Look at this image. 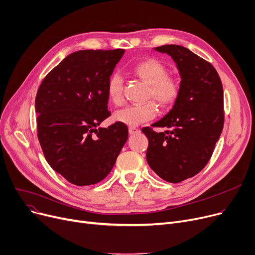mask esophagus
Returning <instances> with one entry per match:
<instances>
[{
    "instance_id": "34e87169",
    "label": "esophagus",
    "mask_w": 255,
    "mask_h": 255,
    "mask_svg": "<svg viewBox=\"0 0 255 255\" xmlns=\"http://www.w3.org/2000/svg\"><path fill=\"white\" fill-rule=\"evenodd\" d=\"M140 130L138 129V128H132V127H130V128H128V132H129V135H135V134H138Z\"/></svg>"
}]
</instances>
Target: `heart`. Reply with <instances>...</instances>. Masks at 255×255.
Instances as JSON below:
<instances>
[{
    "mask_svg": "<svg viewBox=\"0 0 255 255\" xmlns=\"http://www.w3.org/2000/svg\"><path fill=\"white\" fill-rule=\"evenodd\" d=\"M132 74L148 85L147 99L153 100L163 109L171 108L180 96L179 82L169 77L167 67L159 60L148 58L132 67ZM108 99L113 105L120 106L125 102L124 81L119 75L114 74L107 83ZM156 106L153 102L143 105L128 106L114 113V120L128 127H137L153 119L156 115Z\"/></svg>",
    "mask_w": 255,
    "mask_h": 255,
    "instance_id": "1",
    "label": "heart"
}]
</instances>
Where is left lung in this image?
I'll return each instance as SVG.
<instances>
[{
	"label": "left lung",
	"mask_w": 255,
	"mask_h": 255,
	"mask_svg": "<svg viewBox=\"0 0 255 255\" xmlns=\"http://www.w3.org/2000/svg\"><path fill=\"white\" fill-rule=\"evenodd\" d=\"M171 56L180 81V96L169 113L152 127L143 128L148 138L146 160L168 183H180L200 172L210 161L224 125L223 87L215 67L187 47L167 44L154 48Z\"/></svg>",
	"instance_id": "obj_1"
}]
</instances>
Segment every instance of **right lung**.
I'll return each instance as SVG.
<instances>
[{
  "label": "right lung",
  "mask_w": 255,
  "mask_h": 255,
  "mask_svg": "<svg viewBox=\"0 0 255 255\" xmlns=\"http://www.w3.org/2000/svg\"><path fill=\"white\" fill-rule=\"evenodd\" d=\"M125 50L68 55L41 82L35 100L37 136L45 160L76 186L100 183L128 136L126 125L98 128L111 115L107 83Z\"/></svg>",
  "instance_id": "add662e5"
}]
</instances>
